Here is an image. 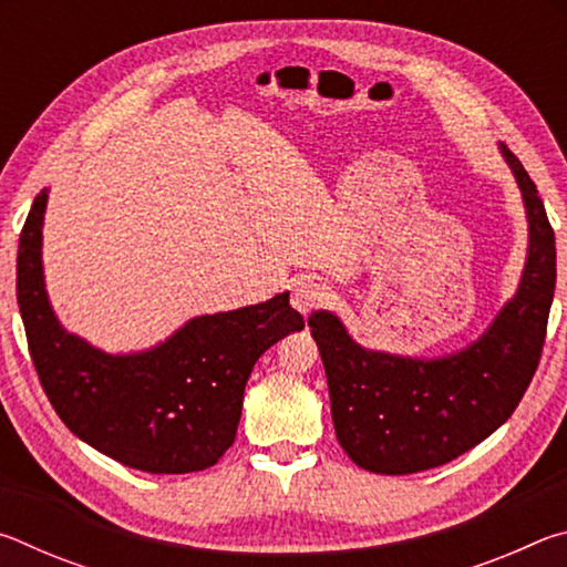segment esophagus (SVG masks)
Here are the masks:
<instances>
[{
	"label": "esophagus",
	"mask_w": 567,
	"mask_h": 567,
	"mask_svg": "<svg viewBox=\"0 0 567 567\" xmlns=\"http://www.w3.org/2000/svg\"><path fill=\"white\" fill-rule=\"evenodd\" d=\"M324 297H328V292H324V287L315 280H297L292 285V307L302 315L315 310V307H320L324 302Z\"/></svg>",
	"instance_id": "1"
}]
</instances>
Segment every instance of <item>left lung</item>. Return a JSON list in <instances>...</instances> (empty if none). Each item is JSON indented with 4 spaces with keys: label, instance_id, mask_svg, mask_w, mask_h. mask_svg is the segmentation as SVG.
<instances>
[{
    "label": "left lung",
    "instance_id": "obj_1",
    "mask_svg": "<svg viewBox=\"0 0 567 567\" xmlns=\"http://www.w3.org/2000/svg\"><path fill=\"white\" fill-rule=\"evenodd\" d=\"M497 147L523 195L527 257L517 292L475 342L443 358H405L362 348L334 312L315 310L307 320L328 375L334 435L370 473H422L483 443L513 415L540 362L555 235L520 159Z\"/></svg>",
    "mask_w": 567,
    "mask_h": 567
}]
</instances>
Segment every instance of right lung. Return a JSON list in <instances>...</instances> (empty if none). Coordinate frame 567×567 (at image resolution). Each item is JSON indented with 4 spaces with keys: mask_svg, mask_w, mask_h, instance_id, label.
<instances>
[{
    "mask_svg": "<svg viewBox=\"0 0 567 567\" xmlns=\"http://www.w3.org/2000/svg\"><path fill=\"white\" fill-rule=\"evenodd\" d=\"M37 195L17 252V302L30 354L56 415L84 443L152 475L213 467L235 443L245 385L260 354L305 328L290 292L260 305L192 318L165 342L104 352L66 332L50 305Z\"/></svg>",
    "mask_w": 567,
    "mask_h": 567,
    "instance_id": "obj_1",
    "label": "right lung"
}]
</instances>
